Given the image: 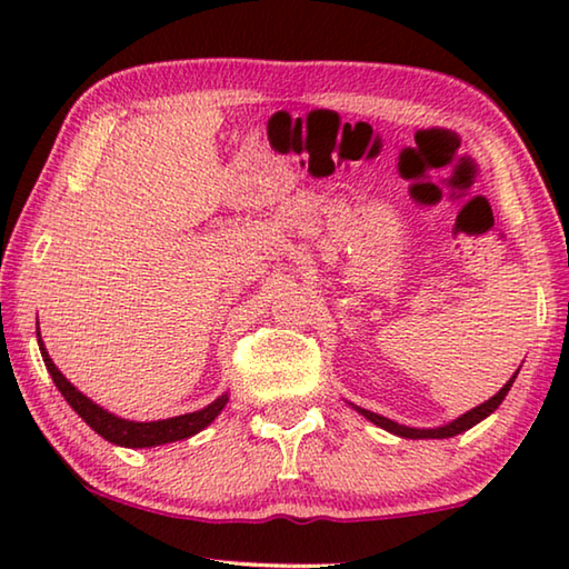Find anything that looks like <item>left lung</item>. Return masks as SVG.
I'll return each mask as SVG.
<instances>
[{"label": "left lung", "instance_id": "left-lung-1", "mask_svg": "<svg viewBox=\"0 0 569 569\" xmlns=\"http://www.w3.org/2000/svg\"><path fill=\"white\" fill-rule=\"evenodd\" d=\"M517 373H519V369L515 371V377L509 379V381L505 383V387L495 393L492 399L485 401V403H479V407H475V409L467 411V413H461V417H457L455 421H449V423H445V427H437V429H417V427H407V423H397V421H391V419H387V417H381V413H373V411H369V409L353 407V403H351V407H353L356 411H359L361 417L369 419L371 423H377V427L387 429V431H391V435L403 437V439H449V437H457V435H461V431L471 429V427H475V423H479L481 419H487L489 413H495L499 403L505 401L507 391L512 389V383H515V379H517Z\"/></svg>", "mask_w": 569, "mask_h": 569}]
</instances>
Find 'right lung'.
I'll return each mask as SVG.
<instances>
[{"mask_svg":"<svg viewBox=\"0 0 569 569\" xmlns=\"http://www.w3.org/2000/svg\"><path fill=\"white\" fill-rule=\"evenodd\" d=\"M37 329H40V326H37ZM37 343H40L47 371H50L54 387L62 391L64 401L80 413L82 421H88L90 429H94L102 439H108L118 447L146 449V447H160V445H170V441L188 439L192 435H198V431H203L210 421H216L218 413L223 411V407L228 403V391H226L220 393L213 403H208L206 409L180 413V417H170L160 421H130V419L114 417L112 411L102 409L100 403H94L92 399L84 397L80 389H74L72 383L62 377V371L57 369L54 361L50 359V353L44 349L40 331H37Z\"/></svg>","mask_w":569,"mask_h":569,"instance_id":"obj_1","label":"right lung"}]
</instances>
